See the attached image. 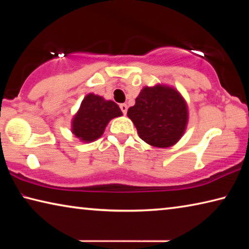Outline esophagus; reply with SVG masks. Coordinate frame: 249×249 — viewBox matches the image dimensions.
<instances>
[{
    "instance_id": "34e87169",
    "label": "esophagus",
    "mask_w": 249,
    "mask_h": 249,
    "mask_svg": "<svg viewBox=\"0 0 249 249\" xmlns=\"http://www.w3.org/2000/svg\"><path fill=\"white\" fill-rule=\"evenodd\" d=\"M120 108H121V111H122V113H123L124 115L126 114V113H127V105H126V104H121L120 105Z\"/></svg>"
}]
</instances>
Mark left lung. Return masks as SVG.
Masks as SVG:
<instances>
[{"mask_svg": "<svg viewBox=\"0 0 249 249\" xmlns=\"http://www.w3.org/2000/svg\"><path fill=\"white\" fill-rule=\"evenodd\" d=\"M138 135L151 146L166 148L182 136L188 122V108L182 96L170 87H145L128 108Z\"/></svg>", "mask_w": 249, "mask_h": 249, "instance_id": "1", "label": "left lung"}]
</instances>
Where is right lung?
Segmentation results:
<instances>
[{
    "instance_id": "1",
    "label": "right lung",
    "mask_w": 249,
    "mask_h": 249,
    "mask_svg": "<svg viewBox=\"0 0 249 249\" xmlns=\"http://www.w3.org/2000/svg\"><path fill=\"white\" fill-rule=\"evenodd\" d=\"M119 105L95 94H88L72 120V133L83 142H93L102 136L109 121L121 116Z\"/></svg>"
}]
</instances>
